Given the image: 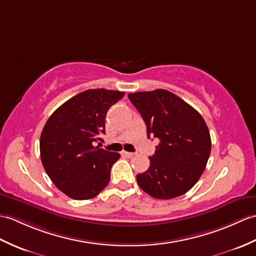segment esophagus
<instances>
[{
	"instance_id": "esophagus-1",
	"label": "esophagus",
	"mask_w": 256,
	"mask_h": 256,
	"mask_svg": "<svg viewBox=\"0 0 256 256\" xmlns=\"http://www.w3.org/2000/svg\"><path fill=\"white\" fill-rule=\"evenodd\" d=\"M121 155H122V156H126V157H132V156H134V152H130L122 150V152H121Z\"/></svg>"
}]
</instances>
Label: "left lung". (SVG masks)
Returning a JSON list of instances; mask_svg holds the SVG:
<instances>
[{
	"mask_svg": "<svg viewBox=\"0 0 256 256\" xmlns=\"http://www.w3.org/2000/svg\"><path fill=\"white\" fill-rule=\"evenodd\" d=\"M140 114L148 138H159L147 171L136 176L142 191L159 200L186 193L198 181L210 155L204 118L193 106L164 89L128 94Z\"/></svg>",
	"mask_w": 256,
	"mask_h": 256,
	"instance_id": "obj_1",
	"label": "left lung"
}]
</instances>
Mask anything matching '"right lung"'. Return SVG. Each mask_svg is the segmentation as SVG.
Wrapping results in <instances>:
<instances>
[{
  "label": "right lung",
  "mask_w": 256,
  "mask_h": 256,
  "mask_svg": "<svg viewBox=\"0 0 256 256\" xmlns=\"http://www.w3.org/2000/svg\"><path fill=\"white\" fill-rule=\"evenodd\" d=\"M124 92L88 89L48 118L40 136L41 162L56 186L74 200H89L108 186L120 154L94 146L106 134L104 118Z\"/></svg>",
  "instance_id": "add662e5"
}]
</instances>
